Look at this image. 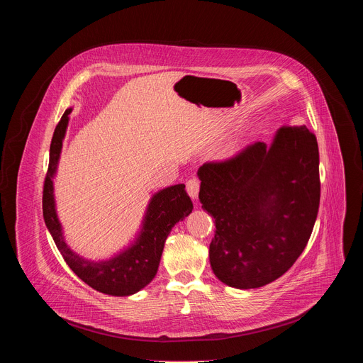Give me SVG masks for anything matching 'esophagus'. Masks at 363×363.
<instances>
[{"label":"esophagus","instance_id":"esophagus-1","mask_svg":"<svg viewBox=\"0 0 363 363\" xmlns=\"http://www.w3.org/2000/svg\"><path fill=\"white\" fill-rule=\"evenodd\" d=\"M199 179L198 178H191L186 181V191L189 194V196L192 199L198 198V192H199Z\"/></svg>","mask_w":363,"mask_h":363}]
</instances>
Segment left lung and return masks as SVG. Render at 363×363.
Listing matches in <instances>:
<instances>
[{"label": "left lung", "mask_w": 363, "mask_h": 363, "mask_svg": "<svg viewBox=\"0 0 363 363\" xmlns=\"http://www.w3.org/2000/svg\"><path fill=\"white\" fill-rule=\"evenodd\" d=\"M202 208L216 220L214 274L235 289L283 276L312 235L320 202L319 147L306 126H281L270 146L248 145L198 169Z\"/></svg>", "instance_id": "obj_1"}]
</instances>
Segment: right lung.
Returning a JSON list of instances; mask_svg holds the SVG:
<instances>
[{
    "mask_svg": "<svg viewBox=\"0 0 363 363\" xmlns=\"http://www.w3.org/2000/svg\"><path fill=\"white\" fill-rule=\"evenodd\" d=\"M67 109L57 123L50 145V161L43 188V217L65 262L73 273L91 289L111 296H130L155 277L160 267L164 244L172 227L192 213V201L184 184L168 186L155 194L145 214L142 231L128 250L106 262H90L73 252L62 233L55 205L53 177L60 158L62 145L69 123Z\"/></svg>",
    "mask_w": 363,
    "mask_h": 363,
    "instance_id": "add662e5",
    "label": "right lung"
}]
</instances>
